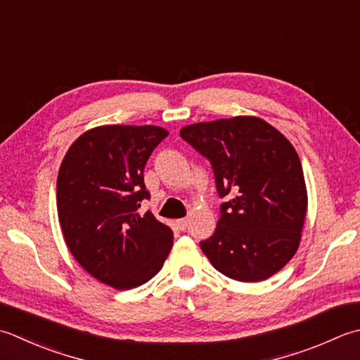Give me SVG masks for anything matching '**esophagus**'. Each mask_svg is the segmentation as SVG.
Returning a JSON list of instances; mask_svg holds the SVG:
<instances>
[{
	"label": "esophagus",
	"instance_id": "esophagus-1",
	"mask_svg": "<svg viewBox=\"0 0 360 360\" xmlns=\"http://www.w3.org/2000/svg\"><path fill=\"white\" fill-rule=\"evenodd\" d=\"M176 226H178L181 231H184L188 226V220H187V218H181V220H176Z\"/></svg>",
	"mask_w": 360,
	"mask_h": 360
}]
</instances>
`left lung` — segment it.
Returning <instances> with one entry per match:
<instances>
[{"label": "left lung", "mask_w": 360, "mask_h": 360, "mask_svg": "<svg viewBox=\"0 0 360 360\" xmlns=\"http://www.w3.org/2000/svg\"><path fill=\"white\" fill-rule=\"evenodd\" d=\"M181 137L212 164L218 195H229L214 236L200 243L224 276L259 283L297 252L307 188L297 150L252 115L187 124Z\"/></svg>", "instance_id": "1"}]
</instances>
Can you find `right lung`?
Returning <instances> with one entry per match:
<instances>
[{
    "label": "right lung",
    "instance_id": "obj_1",
    "mask_svg": "<svg viewBox=\"0 0 360 360\" xmlns=\"http://www.w3.org/2000/svg\"><path fill=\"white\" fill-rule=\"evenodd\" d=\"M168 136L160 126L104 124L81 134L58 174V215L70 252L84 270L117 290L156 276L173 231L137 209L150 192L143 170Z\"/></svg>",
    "mask_w": 360,
    "mask_h": 360
}]
</instances>
